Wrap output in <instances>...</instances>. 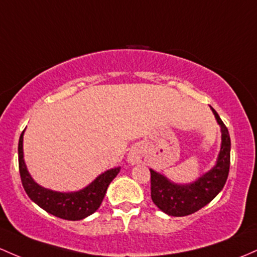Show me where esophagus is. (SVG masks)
<instances>
[{
  "mask_svg": "<svg viewBox=\"0 0 257 257\" xmlns=\"http://www.w3.org/2000/svg\"><path fill=\"white\" fill-rule=\"evenodd\" d=\"M139 160H140V156L137 149H133V150L129 151L128 157H126V161H128L129 165H135V163L139 162Z\"/></svg>",
  "mask_w": 257,
  "mask_h": 257,
  "instance_id": "esophagus-1",
  "label": "esophagus"
}]
</instances>
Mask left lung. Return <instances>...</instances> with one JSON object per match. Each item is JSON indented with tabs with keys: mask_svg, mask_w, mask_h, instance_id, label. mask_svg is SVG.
Listing matches in <instances>:
<instances>
[{
	"mask_svg": "<svg viewBox=\"0 0 257 257\" xmlns=\"http://www.w3.org/2000/svg\"><path fill=\"white\" fill-rule=\"evenodd\" d=\"M211 107V106H210ZM221 128V150L216 165L191 183H176L165 174L151 170V199L162 212L168 216L183 217L206 206L224 187L229 173L230 138L227 126L211 107Z\"/></svg>",
	"mask_w": 257,
	"mask_h": 257,
	"instance_id": "obj_1",
	"label": "left lung"
}]
</instances>
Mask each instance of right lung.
Instances as JSON below:
<instances>
[{
    "label": "right lung",
    "mask_w": 257,
    "mask_h": 257,
    "mask_svg": "<svg viewBox=\"0 0 257 257\" xmlns=\"http://www.w3.org/2000/svg\"><path fill=\"white\" fill-rule=\"evenodd\" d=\"M24 132L25 129L19 138L18 160L22 184H23L28 196L46 212L60 217V218L68 219V221H80V219L92 215L100 207L109 183L119 173L120 167L111 168V170L103 172L89 185L77 191L63 193V191H56L44 188L33 179L28 171L27 165H25L23 152Z\"/></svg>",
    "instance_id": "right-lung-1"
}]
</instances>
